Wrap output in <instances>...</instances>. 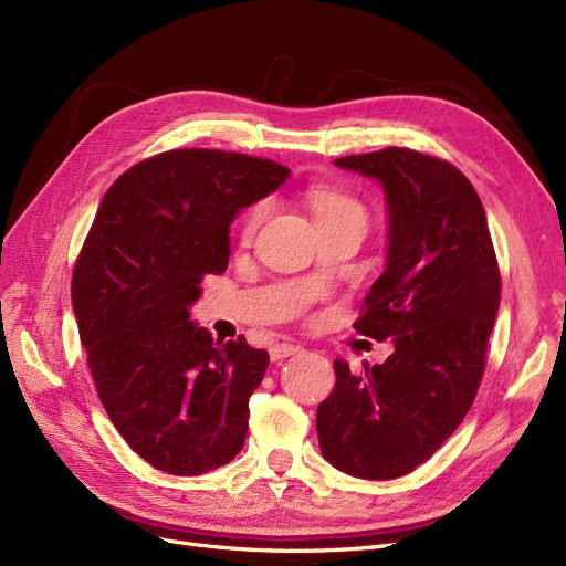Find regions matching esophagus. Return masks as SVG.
<instances>
[{
    "label": "esophagus",
    "mask_w": 566,
    "mask_h": 566,
    "mask_svg": "<svg viewBox=\"0 0 566 566\" xmlns=\"http://www.w3.org/2000/svg\"><path fill=\"white\" fill-rule=\"evenodd\" d=\"M300 350H302V346H300V344L281 342V344H274V346L269 348V356H271V360H274V363H281L283 358H290V356L300 354Z\"/></svg>",
    "instance_id": "esophagus-1"
}]
</instances>
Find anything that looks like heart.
I'll list each match as a JSON object with an SVG mask.
<instances>
[{
    "instance_id": "b5f03b06",
    "label": "heart",
    "mask_w": 566,
    "mask_h": 566,
    "mask_svg": "<svg viewBox=\"0 0 566 566\" xmlns=\"http://www.w3.org/2000/svg\"><path fill=\"white\" fill-rule=\"evenodd\" d=\"M308 203H311V208H314L316 222L335 220V218H360V220H365L363 206L354 197H348V193L337 191V189H327V187L311 189ZM266 208L269 206L264 201H260L245 212L243 220H241V227H239L241 239H250L252 233L258 231V227L262 224V220L266 216Z\"/></svg>"
}]
</instances>
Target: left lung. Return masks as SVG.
Returning a JSON list of instances; mask_svg holds the SVG:
<instances>
[{"instance_id":"8db88e82","label":"left lung","mask_w":566,"mask_h":566,"mask_svg":"<svg viewBox=\"0 0 566 566\" xmlns=\"http://www.w3.org/2000/svg\"><path fill=\"white\" fill-rule=\"evenodd\" d=\"M335 166L384 187V274L354 323L394 339L381 365L337 384L316 412L323 457L363 480H394L431 459L469 412L484 373L501 276L478 191L452 164L405 147L354 154Z\"/></svg>"}]
</instances>
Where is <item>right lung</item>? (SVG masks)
Returning a JSON list of instances; mask_svg holds the SVG:
<instances>
[{"label":"right lung","mask_w":566,"mask_h":566,"mask_svg":"<svg viewBox=\"0 0 566 566\" xmlns=\"http://www.w3.org/2000/svg\"><path fill=\"white\" fill-rule=\"evenodd\" d=\"M290 178L276 161L170 149L103 197L72 276V308L97 396L135 454L170 475L229 463L269 354L212 342L189 318L229 264V224Z\"/></svg>","instance_id":"right-lung-1"}]
</instances>
